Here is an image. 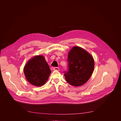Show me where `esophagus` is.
Instances as JSON below:
<instances>
[{
  "mask_svg": "<svg viewBox=\"0 0 121 121\" xmlns=\"http://www.w3.org/2000/svg\"><path fill=\"white\" fill-rule=\"evenodd\" d=\"M53 70H56V71H59L60 69L58 67H55L53 68Z\"/></svg>",
  "mask_w": 121,
  "mask_h": 121,
  "instance_id": "obj_1",
  "label": "esophagus"
}]
</instances>
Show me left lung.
I'll return each instance as SVG.
<instances>
[{
  "mask_svg": "<svg viewBox=\"0 0 121 121\" xmlns=\"http://www.w3.org/2000/svg\"><path fill=\"white\" fill-rule=\"evenodd\" d=\"M68 71L64 76L71 85L81 86L85 84L91 76L95 62L92 55L84 49L73 47L68 54Z\"/></svg>",
  "mask_w": 121,
  "mask_h": 121,
  "instance_id": "obj_1",
  "label": "left lung"
}]
</instances>
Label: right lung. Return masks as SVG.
Segmentation results:
<instances>
[{"instance_id":"obj_1","label":"right lung","mask_w":121,"mask_h":121,"mask_svg":"<svg viewBox=\"0 0 121 121\" xmlns=\"http://www.w3.org/2000/svg\"><path fill=\"white\" fill-rule=\"evenodd\" d=\"M25 75L32 85L40 86L48 81L51 71L42 55H36L29 60L24 68Z\"/></svg>"}]
</instances>
